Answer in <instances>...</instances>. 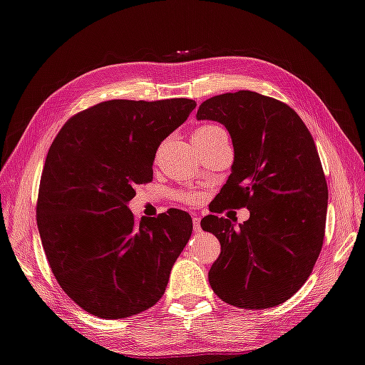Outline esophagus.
I'll list each match as a JSON object with an SVG mask.
<instances>
[{
  "label": "esophagus",
  "instance_id": "esophagus-1",
  "mask_svg": "<svg viewBox=\"0 0 365 365\" xmlns=\"http://www.w3.org/2000/svg\"><path fill=\"white\" fill-rule=\"evenodd\" d=\"M192 225H194V230H195V232H200V230H202V227H200V217L194 216V219H192Z\"/></svg>",
  "mask_w": 365,
  "mask_h": 365
}]
</instances>
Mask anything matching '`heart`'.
<instances>
[{
	"instance_id": "obj_1",
	"label": "heart",
	"mask_w": 365,
	"mask_h": 365,
	"mask_svg": "<svg viewBox=\"0 0 365 365\" xmlns=\"http://www.w3.org/2000/svg\"><path fill=\"white\" fill-rule=\"evenodd\" d=\"M222 132L224 128L216 125V123H203V125L197 127L194 130V133H192V140H194V143L205 141ZM178 200H181L182 203H195L198 200V194L197 192H180V194H178Z\"/></svg>"
}]
</instances>
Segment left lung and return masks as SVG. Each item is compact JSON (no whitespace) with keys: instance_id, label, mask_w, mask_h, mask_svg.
Masks as SVG:
<instances>
[{"instance_id":"left-lung-1","label":"left lung","mask_w":365,"mask_h":365,"mask_svg":"<svg viewBox=\"0 0 365 365\" xmlns=\"http://www.w3.org/2000/svg\"><path fill=\"white\" fill-rule=\"evenodd\" d=\"M197 119L221 122L235 150L200 222L221 243L212 291L246 310L281 305L310 277L324 242L329 190L313 136L291 106L251 91L208 98ZM227 207H247L250 219L235 230L218 216Z\"/></svg>"}]
</instances>
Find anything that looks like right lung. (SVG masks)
I'll use <instances>...</instances> for the list:
<instances>
[{"mask_svg": "<svg viewBox=\"0 0 365 365\" xmlns=\"http://www.w3.org/2000/svg\"><path fill=\"white\" fill-rule=\"evenodd\" d=\"M194 100H109L73 115L41 175L36 221L55 279L103 319L148 310L165 292L192 233L189 212L136 219L127 208L153 181L157 148L189 118Z\"/></svg>", "mask_w": 365, "mask_h": 365, "instance_id": "right-lung-1", "label": "right lung"}]
</instances>
